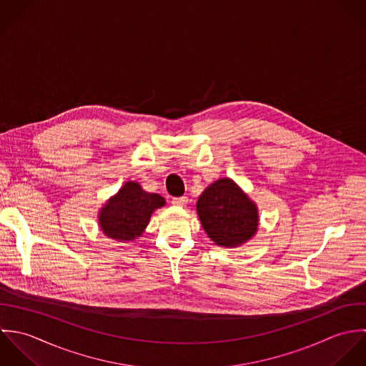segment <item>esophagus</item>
Returning <instances> with one entry per match:
<instances>
[{
    "label": "esophagus",
    "instance_id": "34e87169",
    "mask_svg": "<svg viewBox=\"0 0 366 366\" xmlns=\"http://www.w3.org/2000/svg\"><path fill=\"white\" fill-rule=\"evenodd\" d=\"M172 205L175 207H185L187 202H188V198L187 197H179V198H172Z\"/></svg>",
    "mask_w": 366,
    "mask_h": 366
}]
</instances>
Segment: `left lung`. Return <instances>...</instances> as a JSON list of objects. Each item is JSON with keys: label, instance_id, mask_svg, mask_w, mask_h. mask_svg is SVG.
Returning <instances> with one entry per match:
<instances>
[{"label": "left lung", "instance_id": "1", "mask_svg": "<svg viewBox=\"0 0 366 366\" xmlns=\"http://www.w3.org/2000/svg\"><path fill=\"white\" fill-rule=\"evenodd\" d=\"M197 211L205 232L219 246H239L257 230L256 205L227 178L204 191Z\"/></svg>", "mask_w": 366, "mask_h": 366}]
</instances>
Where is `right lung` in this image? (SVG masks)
<instances>
[{
  "label": "right lung",
  "instance_id": "1",
  "mask_svg": "<svg viewBox=\"0 0 366 366\" xmlns=\"http://www.w3.org/2000/svg\"><path fill=\"white\" fill-rule=\"evenodd\" d=\"M164 204L161 195L148 194L130 181L102 209L100 227L112 239L133 240L143 233L151 214Z\"/></svg>",
  "mask_w": 366,
  "mask_h": 366
}]
</instances>
